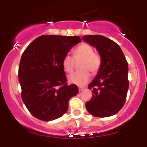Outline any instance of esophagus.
Returning <instances> with one entry per match:
<instances>
[{"mask_svg":"<svg viewBox=\"0 0 147 147\" xmlns=\"http://www.w3.org/2000/svg\"><path fill=\"white\" fill-rule=\"evenodd\" d=\"M84 89V87H79V91H82Z\"/></svg>","mask_w":147,"mask_h":147,"instance_id":"1","label":"esophagus"}]
</instances>
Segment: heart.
<instances>
[{
  "mask_svg": "<svg viewBox=\"0 0 147 147\" xmlns=\"http://www.w3.org/2000/svg\"><path fill=\"white\" fill-rule=\"evenodd\" d=\"M79 68L80 71L72 73L68 77L70 83L82 86L88 83L90 78L91 72L92 75L98 73L102 65V57L97 52H94V49L90 44L82 43L73 51V57L65 55L62 60V67L67 73H71L75 68V61H79Z\"/></svg>",
  "mask_w": 147,
  "mask_h": 147,
  "instance_id": "heart-1",
  "label": "heart"
}]
</instances>
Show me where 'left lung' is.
I'll list each match as a JSON object with an SVG mask.
<instances>
[{"label": "left lung", "mask_w": 147, "mask_h": 147, "mask_svg": "<svg viewBox=\"0 0 147 147\" xmlns=\"http://www.w3.org/2000/svg\"><path fill=\"white\" fill-rule=\"evenodd\" d=\"M83 40L95 47L102 57V65L88 85L92 96L86 103L87 111L97 117L119 112L126 102L129 89L128 63L119 45L101 35H86Z\"/></svg>", "instance_id": "1"}]
</instances>
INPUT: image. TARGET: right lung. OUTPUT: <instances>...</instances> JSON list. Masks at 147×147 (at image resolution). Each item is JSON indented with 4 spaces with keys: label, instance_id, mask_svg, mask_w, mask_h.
I'll return each instance as SVG.
<instances>
[{
    "label": "right lung",
    "instance_id": "add662e5",
    "mask_svg": "<svg viewBox=\"0 0 147 147\" xmlns=\"http://www.w3.org/2000/svg\"><path fill=\"white\" fill-rule=\"evenodd\" d=\"M81 41L77 36L42 35L23 52L18 80L21 98L34 117L48 122L61 117L68 110L69 99L79 89L75 84L68 85L62 60Z\"/></svg>",
    "mask_w": 147,
    "mask_h": 147
}]
</instances>
